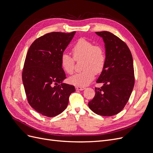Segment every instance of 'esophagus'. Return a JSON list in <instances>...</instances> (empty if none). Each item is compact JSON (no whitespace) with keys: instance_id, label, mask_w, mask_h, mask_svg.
I'll return each instance as SVG.
<instances>
[{"instance_id":"34e87169","label":"esophagus","mask_w":153,"mask_h":153,"mask_svg":"<svg viewBox=\"0 0 153 153\" xmlns=\"http://www.w3.org/2000/svg\"><path fill=\"white\" fill-rule=\"evenodd\" d=\"M75 88H76V89L78 90V91H83V90H84L85 89V87H80V86H76Z\"/></svg>"}]
</instances>
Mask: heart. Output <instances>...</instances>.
<instances>
[{
	"mask_svg": "<svg viewBox=\"0 0 153 153\" xmlns=\"http://www.w3.org/2000/svg\"><path fill=\"white\" fill-rule=\"evenodd\" d=\"M72 51L74 57L66 52L62 53L61 66L67 73L72 74L75 70V59H84L82 65L84 69L69 77V82L76 86L87 85L93 80L95 73L103 71L106 61L105 50L100 45H94L87 39L80 38L74 44Z\"/></svg>",
	"mask_w": 153,
	"mask_h": 153,
	"instance_id": "b5f03b06",
	"label": "heart"
}]
</instances>
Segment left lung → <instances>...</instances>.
<instances>
[{
    "label": "left lung",
    "mask_w": 153,
    "mask_h": 153,
    "mask_svg": "<svg viewBox=\"0 0 153 153\" xmlns=\"http://www.w3.org/2000/svg\"><path fill=\"white\" fill-rule=\"evenodd\" d=\"M105 43L106 61L95 88V96L88 105L95 114L112 116L119 113L128 101L132 92L135 76L131 53L127 45L108 31L96 32Z\"/></svg>",
    "instance_id": "left-lung-1"
}]
</instances>
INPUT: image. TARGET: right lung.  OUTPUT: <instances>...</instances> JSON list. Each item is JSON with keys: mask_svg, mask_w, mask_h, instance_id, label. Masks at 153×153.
<instances>
[{"mask_svg": "<svg viewBox=\"0 0 153 153\" xmlns=\"http://www.w3.org/2000/svg\"><path fill=\"white\" fill-rule=\"evenodd\" d=\"M75 32L46 34L32 43L26 55L22 81L27 100L36 111L48 117L62 113L75 91L73 85L62 83L66 76L61 64V55Z\"/></svg>", "mask_w": 153, "mask_h": 153, "instance_id": "obj_1", "label": "right lung"}]
</instances>
